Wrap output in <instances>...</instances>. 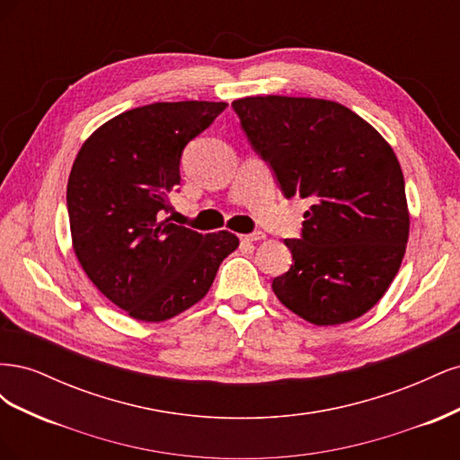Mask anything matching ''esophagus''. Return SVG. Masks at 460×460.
I'll return each mask as SVG.
<instances>
[{
  "label": "esophagus",
  "instance_id": "1",
  "mask_svg": "<svg viewBox=\"0 0 460 460\" xmlns=\"http://www.w3.org/2000/svg\"><path fill=\"white\" fill-rule=\"evenodd\" d=\"M259 240H264L262 232H253V234L242 235V242H245V243H253V242H259Z\"/></svg>",
  "mask_w": 460,
  "mask_h": 460
}]
</instances>
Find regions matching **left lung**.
Instances as JSON below:
<instances>
[{
  "label": "left lung",
  "instance_id": "1",
  "mask_svg": "<svg viewBox=\"0 0 460 460\" xmlns=\"http://www.w3.org/2000/svg\"><path fill=\"white\" fill-rule=\"evenodd\" d=\"M282 193L311 198L294 257L272 289L316 326L363 316L382 299L409 240L405 180L395 153L367 120L314 97L257 95L232 103Z\"/></svg>",
  "mask_w": 460,
  "mask_h": 460
}]
</instances>
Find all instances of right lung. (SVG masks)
Segmentation results:
<instances>
[{
	"label": "right lung",
	"instance_id": "add662e5",
	"mask_svg": "<svg viewBox=\"0 0 460 460\" xmlns=\"http://www.w3.org/2000/svg\"><path fill=\"white\" fill-rule=\"evenodd\" d=\"M228 107L174 102L136 107L97 128L66 184L73 247L93 286L144 323H163L201 301L234 234H199L163 220L180 184V159Z\"/></svg>",
	"mask_w": 460,
	"mask_h": 460
}]
</instances>
